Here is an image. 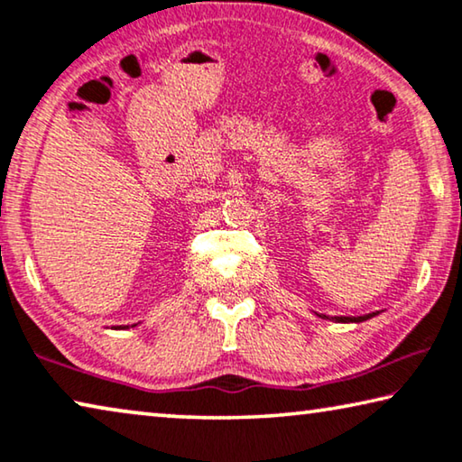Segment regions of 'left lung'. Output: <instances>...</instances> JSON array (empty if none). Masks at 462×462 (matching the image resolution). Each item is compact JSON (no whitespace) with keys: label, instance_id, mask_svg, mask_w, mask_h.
Masks as SVG:
<instances>
[{"label":"left lung","instance_id":"obj_1","mask_svg":"<svg viewBox=\"0 0 462 462\" xmlns=\"http://www.w3.org/2000/svg\"><path fill=\"white\" fill-rule=\"evenodd\" d=\"M372 316H375V314H365V316H335V318L322 316V318H326V320H335V322H365V320H370Z\"/></svg>","mask_w":462,"mask_h":462}]
</instances>
